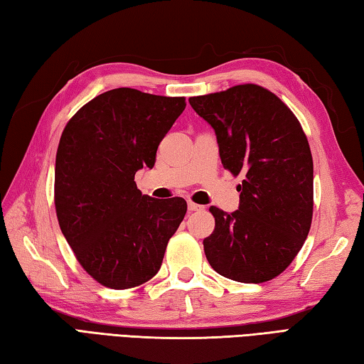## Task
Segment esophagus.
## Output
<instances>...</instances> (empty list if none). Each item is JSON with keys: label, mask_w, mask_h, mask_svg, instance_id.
I'll use <instances>...</instances> for the list:
<instances>
[{"label": "esophagus", "mask_w": 364, "mask_h": 364, "mask_svg": "<svg viewBox=\"0 0 364 364\" xmlns=\"http://www.w3.org/2000/svg\"><path fill=\"white\" fill-rule=\"evenodd\" d=\"M188 210H190V212H203V210H204V205L190 201V203H188Z\"/></svg>", "instance_id": "1"}]
</instances>
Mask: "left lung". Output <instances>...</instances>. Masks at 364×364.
Segmentation results:
<instances>
[{"mask_svg":"<svg viewBox=\"0 0 364 364\" xmlns=\"http://www.w3.org/2000/svg\"><path fill=\"white\" fill-rule=\"evenodd\" d=\"M212 125L223 166L243 176L239 210L210 207L204 239L212 269L239 283L283 273L305 243L313 220V157L295 114L269 89L239 85L188 99Z\"/></svg>","mask_w":364,"mask_h":364,"instance_id":"obj_1","label":"left lung"}]
</instances>
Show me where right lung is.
I'll return each instance as SVG.
<instances>
[{
  "mask_svg": "<svg viewBox=\"0 0 364 364\" xmlns=\"http://www.w3.org/2000/svg\"><path fill=\"white\" fill-rule=\"evenodd\" d=\"M183 97L132 87L81 107L59 139L55 205L59 228L81 267L100 284L130 289L157 275L182 223V198L155 199L135 174L152 168L160 141L185 109Z\"/></svg>",
  "mask_w": 364,
  "mask_h": 364,
  "instance_id": "add662e5",
  "label": "right lung"
}]
</instances>
